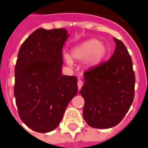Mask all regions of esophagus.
<instances>
[{
  "instance_id": "obj_1",
  "label": "esophagus",
  "mask_w": 148,
  "mask_h": 148,
  "mask_svg": "<svg viewBox=\"0 0 148 148\" xmlns=\"http://www.w3.org/2000/svg\"><path fill=\"white\" fill-rule=\"evenodd\" d=\"M83 85V82L82 80H78V82H77V87H78V89H81V88L82 87Z\"/></svg>"
}]
</instances>
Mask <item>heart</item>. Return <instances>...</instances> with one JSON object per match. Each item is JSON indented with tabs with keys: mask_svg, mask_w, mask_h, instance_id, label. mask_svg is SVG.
<instances>
[{
	"mask_svg": "<svg viewBox=\"0 0 148 148\" xmlns=\"http://www.w3.org/2000/svg\"><path fill=\"white\" fill-rule=\"evenodd\" d=\"M71 57L76 60H85V64L89 67L98 66L104 60L108 54L106 45L98 39H89L71 50ZM68 65L72 64L71 56L67 54L63 56Z\"/></svg>",
	"mask_w": 148,
	"mask_h": 148,
	"instance_id": "1",
	"label": "heart"
}]
</instances>
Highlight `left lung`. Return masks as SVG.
<instances>
[{
  "label": "left lung",
  "mask_w": 148,
  "mask_h": 148,
  "mask_svg": "<svg viewBox=\"0 0 148 148\" xmlns=\"http://www.w3.org/2000/svg\"><path fill=\"white\" fill-rule=\"evenodd\" d=\"M108 61L85 71L80 94L83 117L89 126L109 129L123 119L133 101L135 74L131 56L120 40Z\"/></svg>",
  "instance_id": "left-lung-1"
}]
</instances>
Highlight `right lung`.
I'll return each instance as SVG.
<instances>
[{
	"instance_id": "right-lung-1",
	"label": "right lung",
	"mask_w": 148,
	"mask_h": 148,
	"mask_svg": "<svg viewBox=\"0 0 148 148\" xmlns=\"http://www.w3.org/2000/svg\"><path fill=\"white\" fill-rule=\"evenodd\" d=\"M68 38L63 28H39L18 51L14 95L20 119L35 132L56 129L77 93V77L62 74V50Z\"/></svg>"
}]
</instances>
